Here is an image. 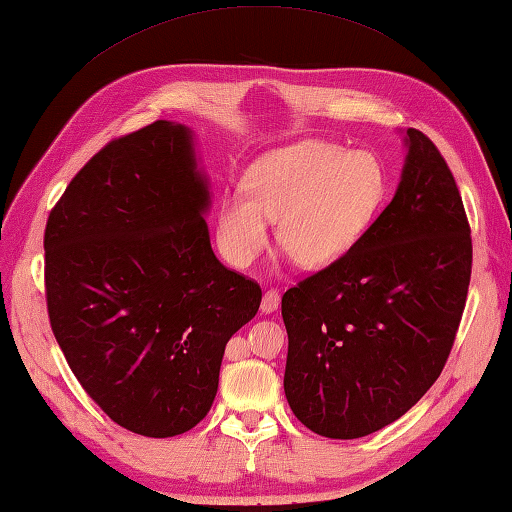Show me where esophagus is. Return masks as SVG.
<instances>
[{"mask_svg": "<svg viewBox=\"0 0 512 512\" xmlns=\"http://www.w3.org/2000/svg\"><path fill=\"white\" fill-rule=\"evenodd\" d=\"M279 303H281V294L275 290V288H270L266 294H264V299H261V312L264 314H272L279 307Z\"/></svg>", "mask_w": 512, "mask_h": 512, "instance_id": "obj_1", "label": "esophagus"}]
</instances>
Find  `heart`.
<instances>
[{
    "instance_id": "1",
    "label": "heart",
    "mask_w": 512,
    "mask_h": 512,
    "mask_svg": "<svg viewBox=\"0 0 512 512\" xmlns=\"http://www.w3.org/2000/svg\"><path fill=\"white\" fill-rule=\"evenodd\" d=\"M386 196V172L371 152L327 141L279 150L248 172L218 209V240L235 266L261 255L277 220V240L296 264L323 268L342 259L371 227Z\"/></svg>"
}]
</instances>
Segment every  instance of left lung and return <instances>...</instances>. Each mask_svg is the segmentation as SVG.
I'll return each instance as SVG.
<instances>
[{
    "label": "left lung",
    "mask_w": 512,
    "mask_h": 512,
    "mask_svg": "<svg viewBox=\"0 0 512 512\" xmlns=\"http://www.w3.org/2000/svg\"><path fill=\"white\" fill-rule=\"evenodd\" d=\"M471 261L456 178L434 141L408 128L395 198L347 255L281 299L294 417L327 438H360L403 417L454 347Z\"/></svg>",
    "instance_id": "8db88e82"
}]
</instances>
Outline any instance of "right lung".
I'll return each mask as SVG.
<instances>
[{"instance_id": "obj_1", "label": "right lung", "mask_w": 512, "mask_h": 512, "mask_svg": "<svg viewBox=\"0 0 512 512\" xmlns=\"http://www.w3.org/2000/svg\"><path fill=\"white\" fill-rule=\"evenodd\" d=\"M192 135L152 122L85 163L45 224L54 338L87 395L126 430L168 438L213 403L224 347L261 303L222 266Z\"/></svg>"}]
</instances>
